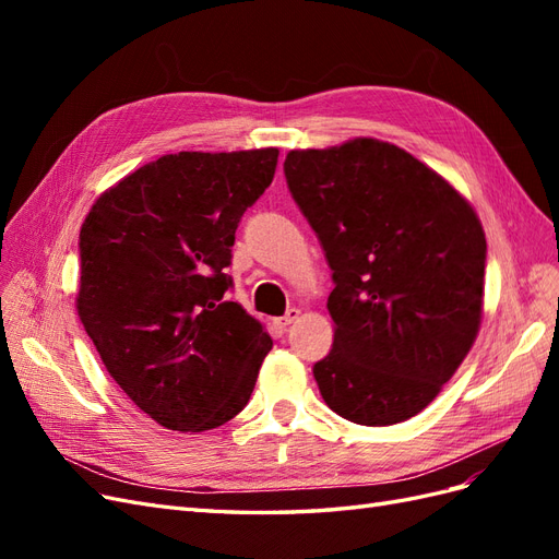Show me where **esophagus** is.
<instances>
[{
	"instance_id": "esophagus-1",
	"label": "esophagus",
	"mask_w": 559,
	"mask_h": 559,
	"mask_svg": "<svg viewBox=\"0 0 559 559\" xmlns=\"http://www.w3.org/2000/svg\"><path fill=\"white\" fill-rule=\"evenodd\" d=\"M298 317H300V310H298V308H292V310H286V314L277 319V326H280V329H286V326H292V324H294V321H296Z\"/></svg>"
}]
</instances>
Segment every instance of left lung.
I'll return each mask as SVG.
<instances>
[{"label": "left lung", "instance_id": "8db88e82", "mask_svg": "<svg viewBox=\"0 0 559 559\" xmlns=\"http://www.w3.org/2000/svg\"><path fill=\"white\" fill-rule=\"evenodd\" d=\"M284 175L326 251L333 349L321 399L364 427L421 413L454 376L483 319L485 230L429 165L373 138L294 148Z\"/></svg>", "mask_w": 559, "mask_h": 559}]
</instances>
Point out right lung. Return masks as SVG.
I'll return each instance as SVG.
<instances>
[{
  "label": "right lung",
  "instance_id": "right-lung-1",
  "mask_svg": "<svg viewBox=\"0 0 559 559\" xmlns=\"http://www.w3.org/2000/svg\"><path fill=\"white\" fill-rule=\"evenodd\" d=\"M277 156L275 146L160 156L99 195L81 226V324L116 384L165 429L226 425L273 347L259 319L224 300V270Z\"/></svg>",
  "mask_w": 559,
  "mask_h": 559
}]
</instances>
